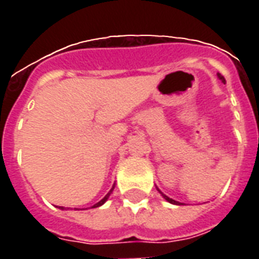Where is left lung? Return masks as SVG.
Instances as JSON below:
<instances>
[{
	"instance_id": "8db88e82",
	"label": "left lung",
	"mask_w": 259,
	"mask_h": 259,
	"mask_svg": "<svg viewBox=\"0 0 259 259\" xmlns=\"http://www.w3.org/2000/svg\"><path fill=\"white\" fill-rule=\"evenodd\" d=\"M218 76H219V79H221L222 82H223V83H226L225 78H223V76H222V75H221V74H218ZM164 197H165L166 200L169 201V203H172V204H179V201H176V200H173V199H169V197H168V196H165V195H164Z\"/></svg>"
}]
</instances>
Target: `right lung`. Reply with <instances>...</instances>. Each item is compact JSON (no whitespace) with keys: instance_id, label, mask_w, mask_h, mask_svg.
Returning <instances> with one entry per match:
<instances>
[{"instance_id":"obj_1","label":"right lung","mask_w":259,"mask_h":259,"mask_svg":"<svg viewBox=\"0 0 259 259\" xmlns=\"http://www.w3.org/2000/svg\"><path fill=\"white\" fill-rule=\"evenodd\" d=\"M111 191H113V188H111ZM111 191H110V192H109V193H107V195H106V196H105V197H103V199H102V200H101V201H98L97 204H94V205H93L94 208H95V207H99V205H102V204H103V203H105V201H106V200H107V197H109V195H110V193H111ZM62 209H63V207H62Z\"/></svg>"}]
</instances>
